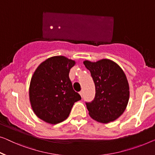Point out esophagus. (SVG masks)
Instances as JSON below:
<instances>
[{"instance_id":"esophagus-1","label":"esophagus","mask_w":155,"mask_h":155,"mask_svg":"<svg viewBox=\"0 0 155 155\" xmlns=\"http://www.w3.org/2000/svg\"><path fill=\"white\" fill-rule=\"evenodd\" d=\"M79 94H80V95L81 96V97H83V96H84V91H81L79 92Z\"/></svg>"}]
</instances>
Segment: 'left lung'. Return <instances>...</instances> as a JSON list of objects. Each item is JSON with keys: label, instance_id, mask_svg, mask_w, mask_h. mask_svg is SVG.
Here are the masks:
<instances>
[{"label": "left lung", "instance_id": "obj_1", "mask_svg": "<svg viewBox=\"0 0 155 155\" xmlns=\"http://www.w3.org/2000/svg\"><path fill=\"white\" fill-rule=\"evenodd\" d=\"M95 85V96L85 102L89 115L101 123L114 121L123 114L128 104L129 87L124 71L118 64L108 59L96 63L85 61Z\"/></svg>", "mask_w": 155, "mask_h": 155}]
</instances>
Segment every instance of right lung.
<instances>
[{"label":"right lung","instance_id":"right-lung-1","mask_svg":"<svg viewBox=\"0 0 155 155\" xmlns=\"http://www.w3.org/2000/svg\"><path fill=\"white\" fill-rule=\"evenodd\" d=\"M75 62L54 56L41 63L32 77L29 88L31 107L38 117L51 124L68 118L80 94L74 91L69 77Z\"/></svg>","mask_w":155,"mask_h":155}]
</instances>
